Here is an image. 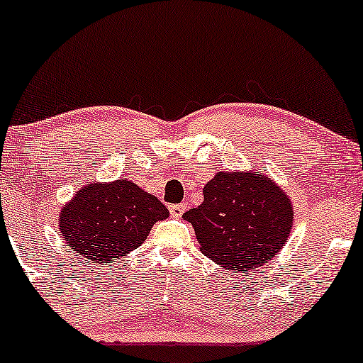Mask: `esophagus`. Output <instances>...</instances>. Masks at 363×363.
I'll list each match as a JSON object with an SVG mask.
<instances>
[{"mask_svg": "<svg viewBox=\"0 0 363 363\" xmlns=\"http://www.w3.org/2000/svg\"><path fill=\"white\" fill-rule=\"evenodd\" d=\"M168 210H170V215L173 216V218H180L183 213H185V205H183V203H180V205H170V208H168Z\"/></svg>", "mask_w": 363, "mask_h": 363, "instance_id": "esophagus-1", "label": "esophagus"}]
</instances>
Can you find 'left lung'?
<instances>
[{
    "label": "left lung",
    "instance_id": "left-lung-1",
    "mask_svg": "<svg viewBox=\"0 0 363 363\" xmlns=\"http://www.w3.org/2000/svg\"><path fill=\"white\" fill-rule=\"evenodd\" d=\"M185 215L205 256L230 271L256 269L282 250L292 228L286 193L261 173L220 172Z\"/></svg>",
    "mask_w": 363,
    "mask_h": 363
}]
</instances>
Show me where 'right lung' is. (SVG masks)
Listing matches in <instances>:
<instances>
[{"mask_svg":"<svg viewBox=\"0 0 363 363\" xmlns=\"http://www.w3.org/2000/svg\"><path fill=\"white\" fill-rule=\"evenodd\" d=\"M168 210L135 183H91L62 208L59 226L72 251L89 261L121 259L145 241Z\"/></svg>","mask_w":363,"mask_h":363,"instance_id":"right-lung-1","label":"right lung"}]
</instances>
